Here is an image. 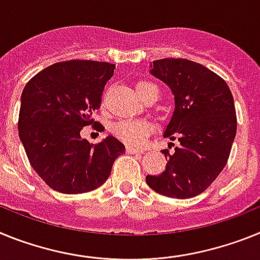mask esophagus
I'll return each instance as SVG.
<instances>
[{
  "label": "esophagus",
  "mask_w": 260,
  "mask_h": 260,
  "mask_svg": "<svg viewBox=\"0 0 260 260\" xmlns=\"http://www.w3.org/2000/svg\"><path fill=\"white\" fill-rule=\"evenodd\" d=\"M127 153H128V154H141V153H144V150H143V149H140V148L127 146Z\"/></svg>",
  "instance_id": "1"
}]
</instances>
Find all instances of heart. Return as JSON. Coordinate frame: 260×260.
<instances>
[{
    "label": "heart",
    "instance_id": "b5f03b06",
    "mask_svg": "<svg viewBox=\"0 0 260 260\" xmlns=\"http://www.w3.org/2000/svg\"><path fill=\"white\" fill-rule=\"evenodd\" d=\"M137 95L143 99L150 92L158 95V89L152 82H139L136 85ZM112 133L124 143L140 145L152 131V124L146 120H120L112 124Z\"/></svg>",
    "mask_w": 260,
    "mask_h": 260
}]
</instances>
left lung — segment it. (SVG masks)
I'll return each mask as SVG.
<instances>
[{
  "label": "left lung",
  "instance_id": "8db88e82",
  "mask_svg": "<svg viewBox=\"0 0 260 260\" xmlns=\"http://www.w3.org/2000/svg\"><path fill=\"white\" fill-rule=\"evenodd\" d=\"M150 67L174 94L175 108L164 137L178 145L171 153L161 150L166 168L148 175L146 183L164 196L193 198L211 186L229 159L237 132L233 95L220 76L199 62L162 58Z\"/></svg>",
  "mask_w": 260,
  "mask_h": 260
}]
</instances>
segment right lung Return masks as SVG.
Segmentation results:
<instances>
[{"label":"right lung","mask_w":260,"mask_h":260,"mask_svg":"<svg viewBox=\"0 0 260 260\" xmlns=\"http://www.w3.org/2000/svg\"><path fill=\"white\" fill-rule=\"evenodd\" d=\"M114 69L115 64L91 60L56 62L22 91L19 139L34 170L57 192L74 195L101 187L125 150L114 136L94 145L80 135L96 124L91 115L101 107Z\"/></svg>","instance_id":"obj_1"}]
</instances>
